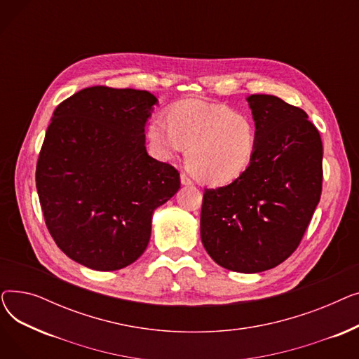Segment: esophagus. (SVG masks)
<instances>
[{
  "label": "esophagus",
  "instance_id": "1",
  "mask_svg": "<svg viewBox=\"0 0 359 359\" xmlns=\"http://www.w3.org/2000/svg\"><path fill=\"white\" fill-rule=\"evenodd\" d=\"M180 183H182L183 186H191L194 182L189 179V176H186L184 173H182V175H180Z\"/></svg>",
  "mask_w": 359,
  "mask_h": 359
}]
</instances>
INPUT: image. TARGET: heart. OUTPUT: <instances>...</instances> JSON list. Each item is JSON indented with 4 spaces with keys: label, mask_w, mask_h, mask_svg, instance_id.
Wrapping results in <instances>:
<instances>
[{
    "label": "heart",
    "mask_w": 359,
    "mask_h": 359,
    "mask_svg": "<svg viewBox=\"0 0 359 359\" xmlns=\"http://www.w3.org/2000/svg\"><path fill=\"white\" fill-rule=\"evenodd\" d=\"M153 153L170 160L186 151L195 177L219 186L240 177L250 165L257 134L252 119L230 107L203 100H186L168 110L167 122L156 116L147 125Z\"/></svg>",
    "instance_id": "obj_1"
}]
</instances>
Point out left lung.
<instances>
[{"label": "left lung", "mask_w": 359, "mask_h": 359, "mask_svg": "<svg viewBox=\"0 0 359 359\" xmlns=\"http://www.w3.org/2000/svg\"><path fill=\"white\" fill-rule=\"evenodd\" d=\"M257 144L240 177L205 189L201 240L219 266L257 273L288 259L322 194L323 145L307 113L271 94L248 99Z\"/></svg>", "instance_id": "8db88e82"}]
</instances>
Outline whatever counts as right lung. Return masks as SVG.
<instances>
[{
	"mask_svg": "<svg viewBox=\"0 0 359 359\" xmlns=\"http://www.w3.org/2000/svg\"><path fill=\"white\" fill-rule=\"evenodd\" d=\"M145 90L88 87L55 109L36 167L46 227L69 259L118 271L147 249L154 211L180 189L177 170L147 153Z\"/></svg>",
	"mask_w": 359,
	"mask_h": 359,
	"instance_id": "add662e5",
	"label": "right lung"
}]
</instances>
